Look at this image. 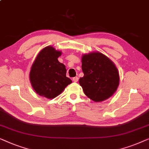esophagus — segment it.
I'll use <instances>...</instances> for the list:
<instances>
[{"instance_id":"34e87169","label":"esophagus","mask_w":149,"mask_h":149,"mask_svg":"<svg viewBox=\"0 0 149 149\" xmlns=\"http://www.w3.org/2000/svg\"><path fill=\"white\" fill-rule=\"evenodd\" d=\"M72 80L74 82H77L78 81V77H74V78H72Z\"/></svg>"}]
</instances>
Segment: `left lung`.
<instances>
[{
	"label": "left lung",
	"mask_w": 149,
	"mask_h": 149,
	"mask_svg": "<svg viewBox=\"0 0 149 149\" xmlns=\"http://www.w3.org/2000/svg\"><path fill=\"white\" fill-rule=\"evenodd\" d=\"M84 76L79 83L84 94L96 102L114 94L119 84V75L114 63L100 52L84 54L82 58Z\"/></svg>",
	"instance_id": "left-lung-1"
}]
</instances>
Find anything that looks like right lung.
I'll return each mask as SVG.
<instances>
[{
  "label": "right lung",
  "instance_id": "right-lung-1",
  "mask_svg": "<svg viewBox=\"0 0 149 149\" xmlns=\"http://www.w3.org/2000/svg\"><path fill=\"white\" fill-rule=\"evenodd\" d=\"M61 52L52 46L43 48L32 65L30 80L35 92L47 99L60 95L71 80L66 76L65 65L58 61Z\"/></svg>",
  "mask_w": 149,
  "mask_h": 149
}]
</instances>
